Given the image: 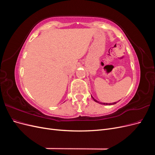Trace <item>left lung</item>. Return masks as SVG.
<instances>
[{"mask_svg": "<svg viewBox=\"0 0 155 155\" xmlns=\"http://www.w3.org/2000/svg\"><path fill=\"white\" fill-rule=\"evenodd\" d=\"M92 99L94 100L96 102H97V103H100V102H98L97 100H96L92 96ZM117 102H114V103H112V104H105V103H100L101 104H103V105H114V104H116Z\"/></svg>", "mask_w": 155, "mask_h": 155, "instance_id": "8db88e82", "label": "left lung"}]
</instances>
